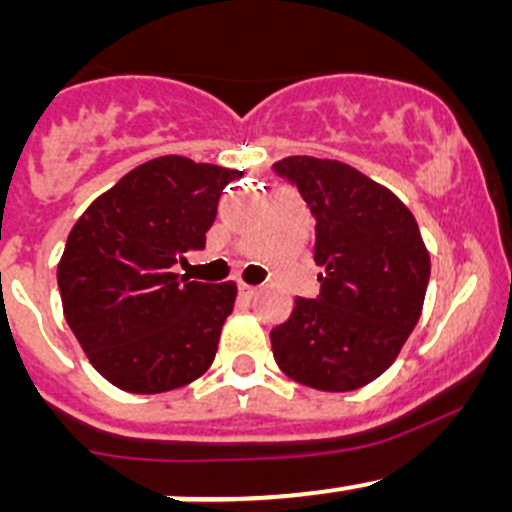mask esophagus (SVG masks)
Instances as JSON below:
<instances>
[{
  "instance_id": "1",
  "label": "esophagus",
  "mask_w": 512,
  "mask_h": 512,
  "mask_svg": "<svg viewBox=\"0 0 512 512\" xmlns=\"http://www.w3.org/2000/svg\"><path fill=\"white\" fill-rule=\"evenodd\" d=\"M257 294V289L255 287H250V285H240V297L242 299H252Z\"/></svg>"
}]
</instances>
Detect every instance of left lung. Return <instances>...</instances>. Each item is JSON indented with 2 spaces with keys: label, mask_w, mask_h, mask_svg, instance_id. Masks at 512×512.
Listing matches in <instances>:
<instances>
[{
  "label": "left lung",
  "mask_w": 512,
  "mask_h": 512,
  "mask_svg": "<svg viewBox=\"0 0 512 512\" xmlns=\"http://www.w3.org/2000/svg\"><path fill=\"white\" fill-rule=\"evenodd\" d=\"M317 220V299L297 297L272 329L277 366L319 391H354L384 374L414 332L431 257L411 210L339 160L292 156L272 165Z\"/></svg>",
  "instance_id": "8db88e82"
}]
</instances>
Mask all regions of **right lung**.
Listing matches in <instances>:
<instances>
[{
  "label": "right lung",
  "mask_w": 512,
  "mask_h": 512,
  "mask_svg": "<svg viewBox=\"0 0 512 512\" xmlns=\"http://www.w3.org/2000/svg\"><path fill=\"white\" fill-rule=\"evenodd\" d=\"M240 170L183 156L123 175L71 227L61 255L64 317L94 369L131 394H163L213 364L235 282L175 275L205 247L225 185Z\"/></svg>",
  "instance_id": "right-lung-1"
}]
</instances>
